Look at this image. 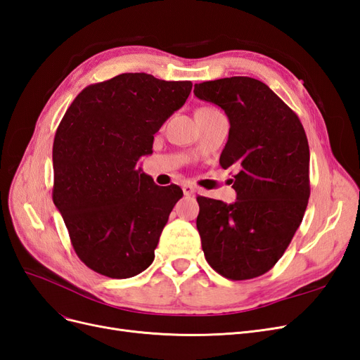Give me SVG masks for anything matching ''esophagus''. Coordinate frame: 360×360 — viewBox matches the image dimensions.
<instances>
[{"instance_id":"34e87169","label":"esophagus","mask_w":360,"mask_h":360,"mask_svg":"<svg viewBox=\"0 0 360 360\" xmlns=\"http://www.w3.org/2000/svg\"><path fill=\"white\" fill-rule=\"evenodd\" d=\"M183 193L184 195H193L195 193V188L192 186V184H189V183L183 184Z\"/></svg>"}]
</instances>
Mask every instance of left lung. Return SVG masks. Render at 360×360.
I'll use <instances>...</instances> for the list:
<instances>
[{
  "label": "left lung",
  "mask_w": 360,
  "mask_h": 360,
  "mask_svg": "<svg viewBox=\"0 0 360 360\" xmlns=\"http://www.w3.org/2000/svg\"><path fill=\"white\" fill-rule=\"evenodd\" d=\"M193 93L221 106L230 120L219 163L236 171L233 204L197 198L205 259L231 281L261 276L284 255L307 210V134L296 112L258 79L207 81L195 84Z\"/></svg>",
  "instance_id": "left-lung-1"
}]
</instances>
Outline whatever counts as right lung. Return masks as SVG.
I'll return each instance as SVG.
<instances>
[{
  "mask_svg": "<svg viewBox=\"0 0 360 360\" xmlns=\"http://www.w3.org/2000/svg\"><path fill=\"white\" fill-rule=\"evenodd\" d=\"M191 81L122 73L76 96L53 138L52 200L82 263L103 276L132 278L155 259L177 184L141 171L155 134L186 102Z\"/></svg>",
  "mask_w": 360,
  "mask_h": 360,
  "instance_id": "right-lung-1",
  "label": "right lung"
}]
</instances>
